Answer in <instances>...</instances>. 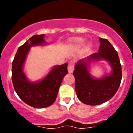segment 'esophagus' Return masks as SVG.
Returning <instances> with one entry per match:
<instances>
[{
  "label": "esophagus",
  "instance_id": "1",
  "mask_svg": "<svg viewBox=\"0 0 133 133\" xmlns=\"http://www.w3.org/2000/svg\"><path fill=\"white\" fill-rule=\"evenodd\" d=\"M68 70L69 73H72L74 71V64L73 62H69V64H68Z\"/></svg>",
  "mask_w": 133,
  "mask_h": 133
}]
</instances>
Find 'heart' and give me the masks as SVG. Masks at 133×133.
<instances>
[{
    "instance_id": "obj_1",
    "label": "heart",
    "mask_w": 133,
    "mask_h": 133,
    "mask_svg": "<svg viewBox=\"0 0 133 133\" xmlns=\"http://www.w3.org/2000/svg\"><path fill=\"white\" fill-rule=\"evenodd\" d=\"M75 42L78 43V44H82V43L84 42V39L82 38H76V39L75 40Z\"/></svg>"
}]
</instances>
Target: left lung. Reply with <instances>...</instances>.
<instances>
[{"label":"left lung","mask_w":133,"mask_h":133,"mask_svg":"<svg viewBox=\"0 0 133 133\" xmlns=\"http://www.w3.org/2000/svg\"><path fill=\"white\" fill-rule=\"evenodd\" d=\"M98 52L78 62L73 75L75 91L82 102L89 105H100L109 100L120 87L122 80V65L117 51L105 38H100ZM104 59L110 63L113 71L103 79L92 78L87 70V64L92 59Z\"/></svg>","instance_id":"1"}]
</instances>
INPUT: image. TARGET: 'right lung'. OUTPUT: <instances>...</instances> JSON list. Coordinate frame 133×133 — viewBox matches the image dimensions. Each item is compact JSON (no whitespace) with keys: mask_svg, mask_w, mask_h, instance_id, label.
Segmentation results:
<instances>
[{"mask_svg":"<svg viewBox=\"0 0 133 133\" xmlns=\"http://www.w3.org/2000/svg\"><path fill=\"white\" fill-rule=\"evenodd\" d=\"M44 34L35 35L20 46L12 62L11 78L18 96L25 104L35 108L51 105L57 98L63 78L68 74V64L55 66L41 82H30L23 72V65L29 48L45 44Z\"/></svg>","mask_w":133,"mask_h":133,"instance_id":"obj_1","label":"right lung"}]
</instances>
